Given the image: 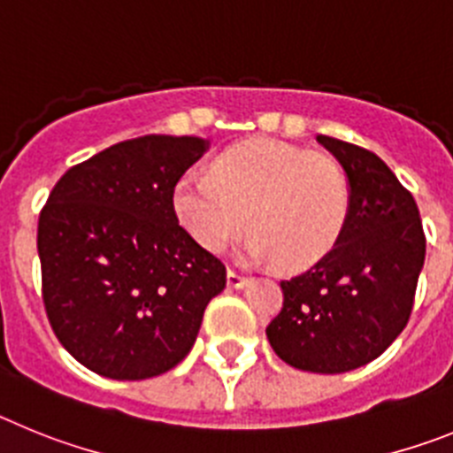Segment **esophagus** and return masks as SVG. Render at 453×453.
Returning <instances> with one entry per match:
<instances>
[{
  "mask_svg": "<svg viewBox=\"0 0 453 453\" xmlns=\"http://www.w3.org/2000/svg\"><path fill=\"white\" fill-rule=\"evenodd\" d=\"M226 283H229V288H242L247 283V276L229 267V270H226Z\"/></svg>",
  "mask_w": 453,
  "mask_h": 453,
  "instance_id": "1",
  "label": "esophagus"
}]
</instances>
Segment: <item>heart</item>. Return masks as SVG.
<instances>
[{"label":"heart","mask_w":453,"mask_h":453,"mask_svg":"<svg viewBox=\"0 0 453 453\" xmlns=\"http://www.w3.org/2000/svg\"><path fill=\"white\" fill-rule=\"evenodd\" d=\"M179 224L202 250L219 254L250 224L242 256L303 270L345 234L351 186L335 158L274 138L224 150L211 177L186 172L172 190Z\"/></svg>","instance_id":"1"}]
</instances>
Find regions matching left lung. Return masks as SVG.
Wrapping results in <instances>:
<instances>
[{
    "instance_id": "left-lung-1",
    "label": "left lung",
    "mask_w": 453,
    "mask_h": 453,
    "mask_svg": "<svg viewBox=\"0 0 453 453\" xmlns=\"http://www.w3.org/2000/svg\"><path fill=\"white\" fill-rule=\"evenodd\" d=\"M351 186L338 245L311 270L281 281L283 308L267 340L288 365L340 374L367 365L408 324L426 254L418 203L372 151L318 135Z\"/></svg>"
}]
</instances>
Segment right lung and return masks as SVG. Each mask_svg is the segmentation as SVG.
<instances>
[{
	"instance_id": "right-lung-1",
	"label": "right lung",
	"mask_w": 453,
	"mask_h": 453,
	"mask_svg": "<svg viewBox=\"0 0 453 453\" xmlns=\"http://www.w3.org/2000/svg\"><path fill=\"white\" fill-rule=\"evenodd\" d=\"M208 150L195 135L124 140L70 167L38 219L42 302L88 370L140 381L197 340L226 267L179 224L172 190Z\"/></svg>"
}]
</instances>
